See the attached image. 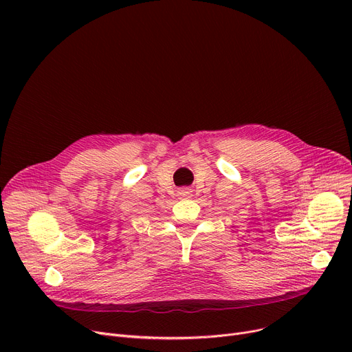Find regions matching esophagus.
Segmentation results:
<instances>
[{
    "label": "esophagus",
    "mask_w": 352,
    "mask_h": 352,
    "mask_svg": "<svg viewBox=\"0 0 352 352\" xmlns=\"http://www.w3.org/2000/svg\"><path fill=\"white\" fill-rule=\"evenodd\" d=\"M186 194H188V191H187V192H186ZM186 194H184V195H186Z\"/></svg>",
    "instance_id": "34e87169"
}]
</instances>
